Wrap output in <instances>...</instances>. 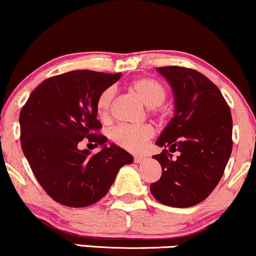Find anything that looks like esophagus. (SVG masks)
Masks as SVG:
<instances>
[{"label": "esophagus", "mask_w": 256, "mask_h": 256, "mask_svg": "<svg viewBox=\"0 0 256 256\" xmlns=\"http://www.w3.org/2000/svg\"><path fill=\"white\" fill-rule=\"evenodd\" d=\"M145 160H146L145 156H141V154L134 156V162H135V163L140 164V163H142V162H145Z\"/></svg>", "instance_id": "obj_1"}]
</instances>
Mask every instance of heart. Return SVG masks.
Returning a JSON list of instances; mask_svg holds the SVG:
<instances>
[{"label": "heart", "instance_id": "heart-1", "mask_svg": "<svg viewBox=\"0 0 256 256\" xmlns=\"http://www.w3.org/2000/svg\"><path fill=\"white\" fill-rule=\"evenodd\" d=\"M130 88L136 93L153 114L162 111L160 105L168 97L166 86L156 78H140L130 84ZM115 98V90L108 87L98 96L96 109L99 118L108 121L110 118L112 102ZM153 136V129L150 126H117L111 132V139L114 144L121 148L130 152H139L146 142Z\"/></svg>", "mask_w": 256, "mask_h": 256}]
</instances>
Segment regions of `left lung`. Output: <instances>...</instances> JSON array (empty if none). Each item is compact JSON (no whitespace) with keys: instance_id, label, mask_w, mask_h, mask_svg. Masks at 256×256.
I'll use <instances>...</instances> for the list:
<instances>
[{"instance_id":"obj_1","label":"left lung","mask_w":256,"mask_h":256,"mask_svg":"<svg viewBox=\"0 0 256 256\" xmlns=\"http://www.w3.org/2000/svg\"><path fill=\"white\" fill-rule=\"evenodd\" d=\"M157 70L175 96V116L164 129L153 156L162 166L151 193L171 207L198 205L212 193L232 151V117L222 92L195 69L168 66ZM171 152H178L172 158Z\"/></svg>"}]
</instances>
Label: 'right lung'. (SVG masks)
Listing matches in <instances>:
<instances>
[{
    "mask_svg": "<svg viewBox=\"0 0 256 256\" xmlns=\"http://www.w3.org/2000/svg\"><path fill=\"white\" fill-rule=\"evenodd\" d=\"M121 78V73L73 70L44 80L20 111L21 148L32 172L56 202L86 207L106 195L120 168L133 157L99 134L98 96ZM84 138L102 152L80 150Z\"/></svg>",
    "mask_w": 256,
    "mask_h": 256,
    "instance_id": "add662e5",
    "label": "right lung"
}]
</instances>
